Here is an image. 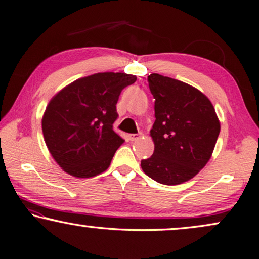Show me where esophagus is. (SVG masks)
<instances>
[{"mask_svg": "<svg viewBox=\"0 0 259 259\" xmlns=\"http://www.w3.org/2000/svg\"><path fill=\"white\" fill-rule=\"evenodd\" d=\"M140 135L141 134H130L128 139L131 140V141H137V140L140 138Z\"/></svg>", "mask_w": 259, "mask_h": 259, "instance_id": "1", "label": "esophagus"}]
</instances>
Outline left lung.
<instances>
[{
  "instance_id": "obj_1",
  "label": "left lung",
  "mask_w": 259,
  "mask_h": 259,
  "mask_svg": "<svg viewBox=\"0 0 259 259\" xmlns=\"http://www.w3.org/2000/svg\"><path fill=\"white\" fill-rule=\"evenodd\" d=\"M148 81L156 99L150 131L155 151L141 167L158 183L187 182L210 159L220 120L209 99L193 86L159 74L148 76Z\"/></svg>"
}]
</instances>
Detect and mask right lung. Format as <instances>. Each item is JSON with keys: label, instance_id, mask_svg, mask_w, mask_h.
Listing matches in <instances>:
<instances>
[{"label": "right lung", "instance_id": "obj_1", "mask_svg": "<svg viewBox=\"0 0 259 259\" xmlns=\"http://www.w3.org/2000/svg\"><path fill=\"white\" fill-rule=\"evenodd\" d=\"M137 76L99 72L62 89L49 102L42 119L45 143L57 164L75 178L101 174L124 143L115 131L120 92Z\"/></svg>", "mask_w": 259, "mask_h": 259}]
</instances>
